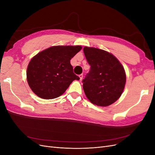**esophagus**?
Listing matches in <instances>:
<instances>
[{
	"mask_svg": "<svg viewBox=\"0 0 155 155\" xmlns=\"http://www.w3.org/2000/svg\"><path fill=\"white\" fill-rule=\"evenodd\" d=\"M79 80L80 81H81L82 79H83V74H80V75H79Z\"/></svg>",
	"mask_w": 155,
	"mask_h": 155,
	"instance_id": "esophagus-1",
	"label": "esophagus"
}]
</instances>
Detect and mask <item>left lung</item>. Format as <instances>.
Masks as SVG:
<instances>
[{"mask_svg": "<svg viewBox=\"0 0 155 155\" xmlns=\"http://www.w3.org/2000/svg\"><path fill=\"white\" fill-rule=\"evenodd\" d=\"M91 69L82 81L88 99L93 104L107 107L121 96L125 85L124 68L114 56L95 48H83Z\"/></svg>", "mask_w": 155, "mask_h": 155, "instance_id": "obj_1", "label": "left lung"}]
</instances>
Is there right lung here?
<instances>
[{
  "label": "right lung",
  "instance_id": "obj_1",
  "mask_svg": "<svg viewBox=\"0 0 155 155\" xmlns=\"http://www.w3.org/2000/svg\"><path fill=\"white\" fill-rule=\"evenodd\" d=\"M81 48V46H56L34 56L26 73L32 91L46 100L62 95L74 80L79 79L73 72L70 59Z\"/></svg>",
  "mask_w": 155,
  "mask_h": 155
}]
</instances>
